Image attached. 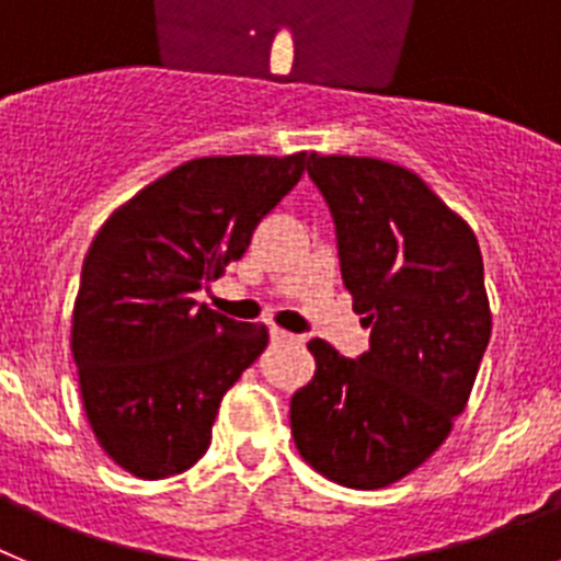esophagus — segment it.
Wrapping results in <instances>:
<instances>
[{"instance_id":"34e87169","label":"esophagus","mask_w":561,"mask_h":561,"mask_svg":"<svg viewBox=\"0 0 561 561\" xmlns=\"http://www.w3.org/2000/svg\"><path fill=\"white\" fill-rule=\"evenodd\" d=\"M270 336H272V342H295L297 340L295 334H289V331H284V329H275V325L270 329Z\"/></svg>"}]
</instances>
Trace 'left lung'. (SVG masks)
Wrapping results in <instances>:
<instances>
[{"label": "left lung", "mask_w": 561, "mask_h": 561, "mask_svg": "<svg viewBox=\"0 0 561 561\" xmlns=\"http://www.w3.org/2000/svg\"><path fill=\"white\" fill-rule=\"evenodd\" d=\"M306 171L370 348L348 359L309 342L317 370L291 396V435L334 483L381 489L419 469L469 401L492 336L483 255L472 227L408 168L311 153Z\"/></svg>", "instance_id": "8db88e82"}]
</instances>
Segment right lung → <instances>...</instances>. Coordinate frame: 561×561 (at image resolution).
Segmentation results:
<instances>
[{
    "instance_id": "1",
    "label": "right lung",
    "mask_w": 561,
    "mask_h": 561,
    "mask_svg": "<svg viewBox=\"0 0 561 561\" xmlns=\"http://www.w3.org/2000/svg\"><path fill=\"white\" fill-rule=\"evenodd\" d=\"M291 157H202L117 207L83 257L72 356L103 453L142 480L191 469L227 390L264 354L266 325L193 300L300 182Z\"/></svg>"
}]
</instances>
